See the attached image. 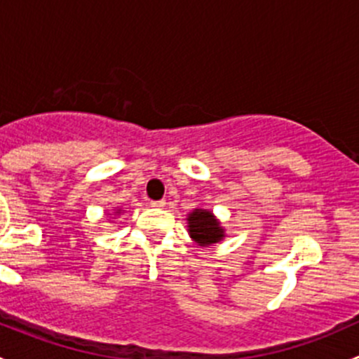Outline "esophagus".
I'll return each instance as SVG.
<instances>
[{
  "instance_id": "obj_1",
  "label": "esophagus",
  "mask_w": 359,
  "mask_h": 359,
  "mask_svg": "<svg viewBox=\"0 0 359 359\" xmlns=\"http://www.w3.org/2000/svg\"><path fill=\"white\" fill-rule=\"evenodd\" d=\"M151 205L153 206H156V208H163V206L166 205V201L165 200H158V201H151Z\"/></svg>"
}]
</instances>
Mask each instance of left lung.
I'll return each mask as SVG.
<instances>
[{
    "label": "left lung",
    "instance_id": "8db88e82",
    "mask_svg": "<svg viewBox=\"0 0 359 359\" xmlns=\"http://www.w3.org/2000/svg\"><path fill=\"white\" fill-rule=\"evenodd\" d=\"M189 233L196 243L201 247L217 243L222 240L224 231L219 227V222L213 219V215L206 210H194L189 215Z\"/></svg>",
    "mask_w": 359,
    "mask_h": 359
}]
</instances>
